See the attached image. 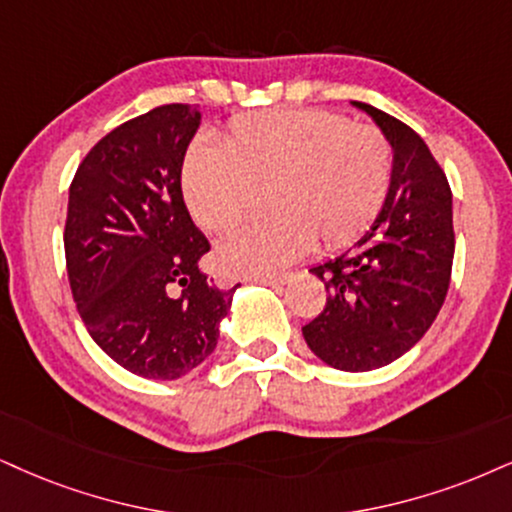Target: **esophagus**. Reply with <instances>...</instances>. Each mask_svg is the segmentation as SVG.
I'll return each mask as SVG.
<instances>
[{
	"label": "esophagus",
	"mask_w": 512,
	"mask_h": 512,
	"mask_svg": "<svg viewBox=\"0 0 512 512\" xmlns=\"http://www.w3.org/2000/svg\"><path fill=\"white\" fill-rule=\"evenodd\" d=\"M289 280V275H275V277H251L249 282H258V285H266V287H280L285 285Z\"/></svg>",
	"instance_id": "obj_1"
}]
</instances>
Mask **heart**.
Returning <instances> with one entry per match:
<instances>
[{"label":"heart","mask_w":512,"mask_h":512,"mask_svg":"<svg viewBox=\"0 0 512 512\" xmlns=\"http://www.w3.org/2000/svg\"><path fill=\"white\" fill-rule=\"evenodd\" d=\"M389 140L372 125H351L320 109L261 111L235 118L223 147L194 142L182 166V194L194 223L225 232L268 192L273 218L227 235L218 268L266 277L318 244L334 251L368 230L389 194Z\"/></svg>","instance_id":"b5f03b06"}]
</instances>
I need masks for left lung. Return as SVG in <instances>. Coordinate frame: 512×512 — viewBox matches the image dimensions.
I'll return each instance as SVG.
<instances>
[{"instance_id": "8db88e82", "label": "left lung", "mask_w": 512, "mask_h": 512, "mask_svg": "<svg viewBox=\"0 0 512 512\" xmlns=\"http://www.w3.org/2000/svg\"><path fill=\"white\" fill-rule=\"evenodd\" d=\"M368 113L394 151L389 194L365 235L311 273L325 282L323 313L301 327L320 361L346 372L389 365L425 337L451 282L453 206L430 147L399 118Z\"/></svg>"}]
</instances>
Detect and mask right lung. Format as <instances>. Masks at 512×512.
<instances>
[{
	"mask_svg": "<svg viewBox=\"0 0 512 512\" xmlns=\"http://www.w3.org/2000/svg\"><path fill=\"white\" fill-rule=\"evenodd\" d=\"M197 106L118 125L75 170L63 230L71 292L99 349L149 380H178L216 349L232 289L199 270L211 249L182 199Z\"/></svg>",
	"mask_w": 512,
	"mask_h": 512,
	"instance_id": "add662e5",
	"label": "right lung"
}]
</instances>
